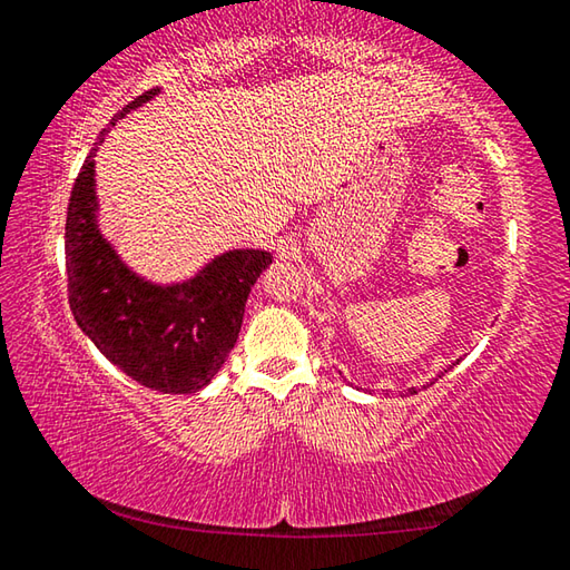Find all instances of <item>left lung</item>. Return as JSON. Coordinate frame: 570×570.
Here are the masks:
<instances>
[{
	"instance_id": "1",
	"label": "left lung",
	"mask_w": 570,
	"mask_h": 570,
	"mask_svg": "<svg viewBox=\"0 0 570 570\" xmlns=\"http://www.w3.org/2000/svg\"><path fill=\"white\" fill-rule=\"evenodd\" d=\"M407 393H411V395H415V393H417V391H415V387H411V391H407Z\"/></svg>"
}]
</instances>
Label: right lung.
Masks as SVG:
<instances>
[{"label": "right lung", "instance_id": "1", "mask_svg": "<svg viewBox=\"0 0 570 570\" xmlns=\"http://www.w3.org/2000/svg\"><path fill=\"white\" fill-rule=\"evenodd\" d=\"M157 95L159 87L149 89L117 117ZM105 135L107 129L89 149L67 207L69 307L97 351L132 381L159 393H197L235 347L247 295L273 255L227 249L189 279L169 285L137 275L99 229L95 155Z\"/></svg>", "mask_w": 570, "mask_h": 570}]
</instances>
